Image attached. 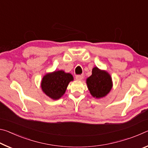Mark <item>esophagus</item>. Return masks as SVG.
Returning <instances> with one entry per match:
<instances>
[{
	"instance_id": "1",
	"label": "esophagus",
	"mask_w": 148,
	"mask_h": 148,
	"mask_svg": "<svg viewBox=\"0 0 148 148\" xmlns=\"http://www.w3.org/2000/svg\"><path fill=\"white\" fill-rule=\"evenodd\" d=\"M84 77V75L83 74H81V75H76V79L77 80H82L83 79Z\"/></svg>"
}]
</instances>
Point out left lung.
I'll list each match as a JSON object with an SVG mask.
<instances>
[{
    "instance_id": "8db88e82",
    "label": "left lung",
    "mask_w": 148,
    "mask_h": 148,
    "mask_svg": "<svg viewBox=\"0 0 148 148\" xmlns=\"http://www.w3.org/2000/svg\"><path fill=\"white\" fill-rule=\"evenodd\" d=\"M87 84L92 97L101 98L108 93L112 87V79L108 72L95 67L92 75L87 79Z\"/></svg>"
}]
</instances>
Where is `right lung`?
<instances>
[{
	"label": "right lung",
	"instance_id": "add662e5",
	"mask_svg": "<svg viewBox=\"0 0 148 148\" xmlns=\"http://www.w3.org/2000/svg\"><path fill=\"white\" fill-rule=\"evenodd\" d=\"M72 80H73L72 74L65 73L62 71L47 74L42 79V91L52 99H59L64 95L69 82Z\"/></svg>",
	"mask_w": 148,
	"mask_h": 148
}]
</instances>
